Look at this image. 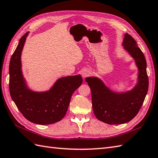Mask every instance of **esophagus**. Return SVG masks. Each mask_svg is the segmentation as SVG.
Wrapping results in <instances>:
<instances>
[{
	"instance_id": "esophagus-1",
	"label": "esophagus",
	"mask_w": 158,
	"mask_h": 158,
	"mask_svg": "<svg viewBox=\"0 0 158 158\" xmlns=\"http://www.w3.org/2000/svg\"><path fill=\"white\" fill-rule=\"evenodd\" d=\"M81 75H82V77H83V78L87 77L89 75V71L88 70H83V71H82Z\"/></svg>"
}]
</instances>
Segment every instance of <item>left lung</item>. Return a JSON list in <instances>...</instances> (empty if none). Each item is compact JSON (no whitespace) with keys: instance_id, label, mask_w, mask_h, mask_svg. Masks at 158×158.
<instances>
[{"instance_id":"8db88e82","label":"left lung","mask_w":158,"mask_h":158,"mask_svg":"<svg viewBox=\"0 0 158 158\" xmlns=\"http://www.w3.org/2000/svg\"><path fill=\"white\" fill-rule=\"evenodd\" d=\"M123 46L135 59L139 68V83L132 91L115 94L98 78L85 79L91 91L95 115L99 121L111 125L125 123L134 118L143 103L149 87L146 60L135 40L125 33Z\"/></svg>"}]
</instances>
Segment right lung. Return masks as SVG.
I'll list each match as a JSON object with an SVG mask.
<instances>
[{
  "mask_svg": "<svg viewBox=\"0 0 158 158\" xmlns=\"http://www.w3.org/2000/svg\"><path fill=\"white\" fill-rule=\"evenodd\" d=\"M29 32L20 39L9 64V91L11 98L23 115L31 122L52 124L65 115L71 96L83 82L81 75L57 80L50 91L35 93L26 86L21 71V55Z\"/></svg>",
  "mask_w": 158,
  "mask_h": 158,
  "instance_id": "add662e5",
  "label": "right lung"
}]
</instances>
